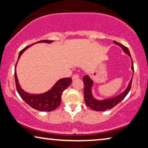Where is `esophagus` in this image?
<instances>
[{
	"instance_id": "1",
	"label": "esophagus",
	"mask_w": 148,
	"mask_h": 148,
	"mask_svg": "<svg viewBox=\"0 0 148 148\" xmlns=\"http://www.w3.org/2000/svg\"><path fill=\"white\" fill-rule=\"evenodd\" d=\"M79 77V75H77V74H74L72 76V79H73V80H75V79H78Z\"/></svg>"
}]
</instances>
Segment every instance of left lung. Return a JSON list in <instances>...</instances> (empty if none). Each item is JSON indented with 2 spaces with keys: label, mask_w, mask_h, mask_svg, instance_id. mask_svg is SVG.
<instances>
[{
  "label": "left lung",
  "mask_w": 148,
  "mask_h": 148,
  "mask_svg": "<svg viewBox=\"0 0 148 148\" xmlns=\"http://www.w3.org/2000/svg\"><path fill=\"white\" fill-rule=\"evenodd\" d=\"M114 43L116 45H119L120 47L122 48L125 53L131 57V69H132L133 72L134 71V67H133V63L132 58H131V54L129 52V50L127 47H125V46L122 45V44L118 43V42L116 41H114ZM132 79L133 76L130 82L129 83L128 86L126 88L124 92L121 93L118 96L113 97V98H108V99H104L103 100H97L95 98H94L92 95V88L94 85V82L91 79L90 77H89L88 75H85L84 77H83V81H84V100L87 106L90 107L91 109L92 110H96V111H105L106 110H108V109L112 108L113 107L116 106V104H118L119 102H121L123 99L125 98V96L128 94L129 92V90L131 88V84H132Z\"/></svg>",
  "instance_id": "8db88e82"
}]
</instances>
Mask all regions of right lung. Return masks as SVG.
<instances>
[{
  "label": "right lung",
  "instance_id": "right-lung-1",
  "mask_svg": "<svg viewBox=\"0 0 148 148\" xmlns=\"http://www.w3.org/2000/svg\"><path fill=\"white\" fill-rule=\"evenodd\" d=\"M53 41L52 40H41L38 41L36 43H34L30 45L27 46V47L24 48L23 50L20 51L18 56V60H19L20 56L23 52L27 50L30 46L34 45L36 43H51ZM17 60V62H18ZM17 63L15 64V85L16 88H17V92L19 93V96L21 98L27 103V104L36 110L39 111H46V112H50L52 111L59 106L61 102V96L63 91L67 88L70 86L71 83L72 82V79L71 77L67 78H62L60 79L54 85V86L48 90V92L43 94H32L26 92L23 89L21 88L20 85L18 82V79L17 77V73H16V66H17Z\"/></svg>",
  "mask_w": 148,
  "mask_h": 148
}]
</instances>
